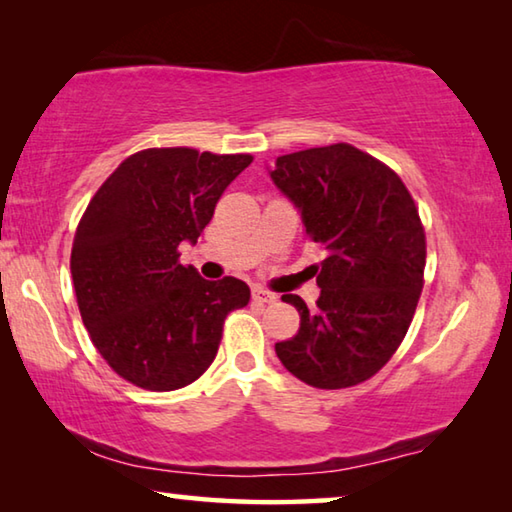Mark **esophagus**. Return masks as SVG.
I'll return each instance as SVG.
<instances>
[{
    "mask_svg": "<svg viewBox=\"0 0 512 512\" xmlns=\"http://www.w3.org/2000/svg\"><path fill=\"white\" fill-rule=\"evenodd\" d=\"M253 300L259 302V305H271V302L277 300V296H275V293H271V291L262 289V287H255L253 289Z\"/></svg>",
    "mask_w": 512,
    "mask_h": 512,
    "instance_id": "esophagus-1",
    "label": "esophagus"
}]
</instances>
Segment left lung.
Returning <instances> with one entry per match:
<instances>
[{
  "label": "left lung",
  "mask_w": 512,
  "mask_h": 512,
  "mask_svg": "<svg viewBox=\"0 0 512 512\" xmlns=\"http://www.w3.org/2000/svg\"><path fill=\"white\" fill-rule=\"evenodd\" d=\"M271 178L327 253L311 266L316 309L282 296L300 329L275 343L277 359L314 388L357 386L400 348L418 307L427 262L418 207L391 167L345 142L280 155Z\"/></svg>",
  "instance_id": "1"
}]
</instances>
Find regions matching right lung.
<instances>
[{"mask_svg":"<svg viewBox=\"0 0 512 512\" xmlns=\"http://www.w3.org/2000/svg\"><path fill=\"white\" fill-rule=\"evenodd\" d=\"M250 153L144 149L110 173L76 228L72 280L94 348L144 391L192 384L219 350L225 316L248 305L237 277L203 280L178 246L201 237Z\"/></svg>","mask_w":512,"mask_h":512,"instance_id":"1","label":"right lung"}]
</instances>
